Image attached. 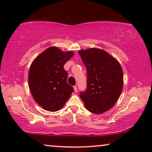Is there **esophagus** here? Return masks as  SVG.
I'll return each mask as SVG.
<instances>
[{
	"label": "esophagus",
	"instance_id": "1",
	"mask_svg": "<svg viewBox=\"0 0 152 152\" xmlns=\"http://www.w3.org/2000/svg\"><path fill=\"white\" fill-rule=\"evenodd\" d=\"M74 92H76L77 91H78V88H77V86L76 85L74 86Z\"/></svg>",
	"mask_w": 152,
	"mask_h": 152
}]
</instances>
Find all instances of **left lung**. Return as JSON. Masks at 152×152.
<instances>
[{"label": "left lung", "mask_w": 152, "mask_h": 152, "mask_svg": "<svg viewBox=\"0 0 152 152\" xmlns=\"http://www.w3.org/2000/svg\"><path fill=\"white\" fill-rule=\"evenodd\" d=\"M87 71L86 91L80 97L90 112L100 114L114 106L121 93V66L104 50L91 48L78 51Z\"/></svg>", "instance_id": "left-lung-1"}]
</instances>
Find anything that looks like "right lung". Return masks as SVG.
I'll return each mask as SVG.
<instances>
[{
  "label": "right lung",
  "instance_id": "right-lung-1",
  "mask_svg": "<svg viewBox=\"0 0 152 152\" xmlns=\"http://www.w3.org/2000/svg\"><path fill=\"white\" fill-rule=\"evenodd\" d=\"M51 47L37 56L31 65L29 86L35 102L48 111H57L68 101L73 87L67 82L68 73L64 66L73 56Z\"/></svg>",
  "mask_w": 152,
  "mask_h": 152
}]
</instances>
